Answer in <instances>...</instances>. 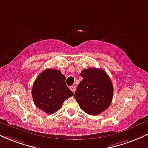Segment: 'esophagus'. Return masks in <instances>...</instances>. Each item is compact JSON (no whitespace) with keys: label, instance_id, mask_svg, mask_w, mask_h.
<instances>
[{"label":"esophagus","instance_id":"1","mask_svg":"<svg viewBox=\"0 0 148 148\" xmlns=\"http://www.w3.org/2000/svg\"><path fill=\"white\" fill-rule=\"evenodd\" d=\"M69 88H70V90H72V91L74 92H74H75V91H76V87L74 86H74H71Z\"/></svg>","mask_w":148,"mask_h":148}]
</instances>
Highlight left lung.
<instances>
[{"instance_id": "8db88e82", "label": "left lung", "mask_w": 148, "mask_h": 148, "mask_svg": "<svg viewBox=\"0 0 148 148\" xmlns=\"http://www.w3.org/2000/svg\"><path fill=\"white\" fill-rule=\"evenodd\" d=\"M83 80L78 85L74 97L80 108L90 115H98L107 110L112 101L114 88L103 69L90 67L81 73Z\"/></svg>"}]
</instances>
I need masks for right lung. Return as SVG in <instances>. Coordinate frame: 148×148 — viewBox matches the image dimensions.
<instances>
[{"mask_svg":"<svg viewBox=\"0 0 148 148\" xmlns=\"http://www.w3.org/2000/svg\"><path fill=\"white\" fill-rule=\"evenodd\" d=\"M32 94L35 106L51 114L58 111L64 101L74 93L65 84V76L60 71L46 69L35 80Z\"/></svg>","mask_w":148,"mask_h":148,"instance_id":"obj_1","label":"right lung"}]
</instances>
